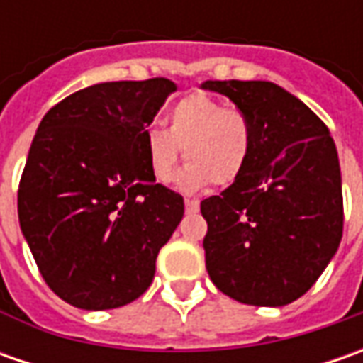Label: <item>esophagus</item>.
I'll return each instance as SVG.
<instances>
[{
  "mask_svg": "<svg viewBox=\"0 0 363 363\" xmlns=\"http://www.w3.org/2000/svg\"><path fill=\"white\" fill-rule=\"evenodd\" d=\"M200 210V202L198 200H189V198H186V212L188 214H196Z\"/></svg>",
  "mask_w": 363,
  "mask_h": 363,
  "instance_id": "esophagus-1",
  "label": "esophagus"
}]
</instances>
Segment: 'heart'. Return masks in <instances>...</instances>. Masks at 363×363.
I'll return each mask as SVG.
<instances>
[{
	"label": "heart",
	"mask_w": 363,
	"mask_h": 363,
	"mask_svg": "<svg viewBox=\"0 0 363 363\" xmlns=\"http://www.w3.org/2000/svg\"><path fill=\"white\" fill-rule=\"evenodd\" d=\"M169 129L149 127L143 135L149 172L155 182L174 179L179 155L188 165L179 174L186 189L230 186L246 169L252 153V123L238 106L202 92L177 101L167 113Z\"/></svg>",
	"instance_id": "heart-1"
}]
</instances>
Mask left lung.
Instances as JSON below:
<instances>
[{"label": "left lung", "mask_w": 363, "mask_h": 363, "mask_svg": "<svg viewBox=\"0 0 363 363\" xmlns=\"http://www.w3.org/2000/svg\"><path fill=\"white\" fill-rule=\"evenodd\" d=\"M252 123L240 177L200 203L208 222L206 269L234 301L283 307L305 295L337 252L342 172L325 123L267 80H206Z\"/></svg>", "instance_id": "left-lung-1"}]
</instances>
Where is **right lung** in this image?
Listing matches in <instances>:
<instances>
[{
  "label": "right lung",
  "instance_id": "1",
  "mask_svg": "<svg viewBox=\"0 0 363 363\" xmlns=\"http://www.w3.org/2000/svg\"><path fill=\"white\" fill-rule=\"evenodd\" d=\"M167 78L101 82L52 106L18 189L21 234L46 285L86 311L145 293L184 198L155 184L143 135L175 91Z\"/></svg>",
  "mask_w": 363,
  "mask_h": 363
}]
</instances>
